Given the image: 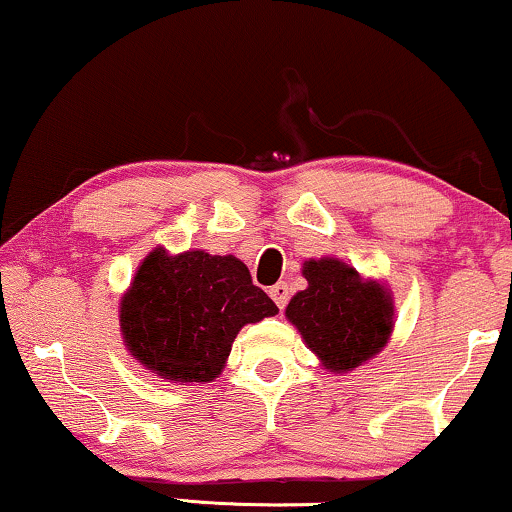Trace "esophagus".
Listing matches in <instances>:
<instances>
[{"label": "esophagus", "mask_w": 512, "mask_h": 512, "mask_svg": "<svg viewBox=\"0 0 512 512\" xmlns=\"http://www.w3.org/2000/svg\"><path fill=\"white\" fill-rule=\"evenodd\" d=\"M270 296H272V301L277 303V308L284 310V305H287V301H289V284L277 282L275 287H270Z\"/></svg>", "instance_id": "1"}]
</instances>
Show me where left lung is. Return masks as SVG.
Instances as JSON below:
<instances>
[{"label":"left lung","instance_id":"left-lung-1","mask_svg":"<svg viewBox=\"0 0 512 512\" xmlns=\"http://www.w3.org/2000/svg\"><path fill=\"white\" fill-rule=\"evenodd\" d=\"M308 287L291 298L287 320L322 367L345 374L383 350L393 334V296L338 258L303 263Z\"/></svg>","mask_w":512,"mask_h":512}]
</instances>
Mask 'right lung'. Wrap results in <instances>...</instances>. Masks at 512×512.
Segmentation results:
<instances>
[{"label":"right lung","mask_w":512,"mask_h":512,"mask_svg":"<svg viewBox=\"0 0 512 512\" xmlns=\"http://www.w3.org/2000/svg\"><path fill=\"white\" fill-rule=\"evenodd\" d=\"M277 315V305L251 282L235 256L152 249L119 305L129 353L152 374L178 383H211L244 324Z\"/></svg>","instance_id":"obj_1"}]
</instances>
